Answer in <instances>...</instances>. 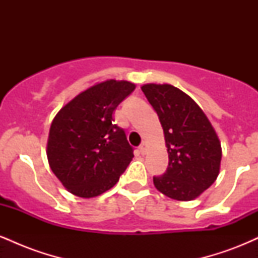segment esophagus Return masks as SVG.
Segmentation results:
<instances>
[{"label":"esophagus","mask_w":258,"mask_h":258,"mask_svg":"<svg viewBox=\"0 0 258 258\" xmlns=\"http://www.w3.org/2000/svg\"><path fill=\"white\" fill-rule=\"evenodd\" d=\"M139 153L142 154V155H146L147 154V143H142L141 146H139Z\"/></svg>","instance_id":"obj_1"}]
</instances>
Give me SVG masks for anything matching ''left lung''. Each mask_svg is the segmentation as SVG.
I'll return each instance as SVG.
<instances>
[{
  "label": "left lung",
  "mask_w": 258,
  "mask_h": 258,
  "mask_svg": "<svg viewBox=\"0 0 258 258\" xmlns=\"http://www.w3.org/2000/svg\"><path fill=\"white\" fill-rule=\"evenodd\" d=\"M141 88L158 112L168 153L166 172L154 177V185L171 199H197L220 173L222 148L214 126L179 88L168 84H146Z\"/></svg>",
  "instance_id": "obj_1"
}]
</instances>
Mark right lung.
Listing matches in <instances>:
<instances>
[{"instance_id":"1","label":"right lung","mask_w":258,"mask_h":258,"mask_svg":"<svg viewBox=\"0 0 258 258\" xmlns=\"http://www.w3.org/2000/svg\"><path fill=\"white\" fill-rule=\"evenodd\" d=\"M135 88L125 80L98 82L68 102L53 119L47 159L72 194L90 199L105 193L131 162L133 149L112 115Z\"/></svg>"}]
</instances>
